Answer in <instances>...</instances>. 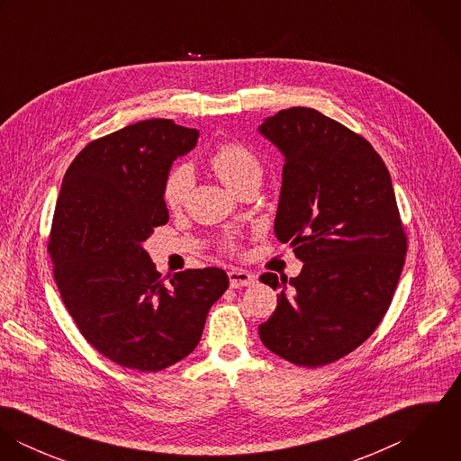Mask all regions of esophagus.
<instances>
[{
    "label": "esophagus",
    "mask_w": 461,
    "mask_h": 461,
    "mask_svg": "<svg viewBox=\"0 0 461 461\" xmlns=\"http://www.w3.org/2000/svg\"><path fill=\"white\" fill-rule=\"evenodd\" d=\"M229 282H230V287H245V285H252L256 282V275L249 273L247 269H240V267H234L229 271Z\"/></svg>",
    "instance_id": "obj_1"
}]
</instances>
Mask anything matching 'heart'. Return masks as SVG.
Wrapping results in <instances>:
<instances>
[{
  "mask_svg": "<svg viewBox=\"0 0 461 461\" xmlns=\"http://www.w3.org/2000/svg\"><path fill=\"white\" fill-rule=\"evenodd\" d=\"M209 167L212 172L230 188L236 190L249 179L261 177L263 165L259 158L243 143L227 141L218 145L209 156ZM192 170L186 165L174 167L163 181V202L170 211L181 209L192 192Z\"/></svg>",
  "mask_w": 461,
  "mask_h": 461,
  "instance_id": "heart-1",
  "label": "heart"
}]
</instances>
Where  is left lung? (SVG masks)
I'll list each match as a JSON object with an SVG mask.
<instances>
[{
	"mask_svg": "<svg viewBox=\"0 0 461 461\" xmlns=\"http://www.w3.org/2000/svg\"><path fill=\"white\" fill-rule=\"evenodd\" d=\"M259 131L284 154L275 236L303 263L294 278L264 273L276 309L264 346L321 367L358 348L384 320L406 256L391 174L360 134L312 108L280 110Z\"/></svg>",
	"mask_w": 461,
	"mask_h": 461,
	"instance_id": "1",
	"label": "left lung"
}]
</instances>
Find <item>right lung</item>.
<instances>
[{
    "label": "right lung",
    "instance_id": "obj_1",
    "mask_svg": "<svg viewBox=\"0 0 461 461\" xmlns=\"http://www.w3.org/2000/svg\"><path fill=\"white\" fill-rule=\"evenodd\" d=\"M197 138L168 119L97 138L67 168L57 200L48 252L67 311L88 344L134 371L188 357L229 287L220 267L179 271L165 284L141 247L168 221L163 181Z\"/></svg>",
    "mask_w": 461,
    "mask_h": 461
}]
</instances>
